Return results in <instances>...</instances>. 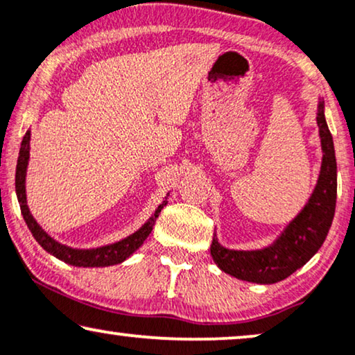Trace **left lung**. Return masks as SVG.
I'll use <instances>...</instances> for the list:
<instances>
[{"instance_id":"8db88e82","label":"left lung","mask_w":355,"mask_h":355,"mask_svg":"<svg viewBox=\"0 0 355 355\" xmlns=\"http://www.w3.org/2000/svg\"><path fill=\"white\" fill-rule=\"evenodd\" d=\"M317 124L322 142V168L312 196L299 215L284 227L273 244L257 250H232L213 237L210 252L215 263L237 279L257 284L283 281L317 254L327 239L336 208V157L333 137L324 119V101L318 100Z\"/></svg>"}]
</instances>
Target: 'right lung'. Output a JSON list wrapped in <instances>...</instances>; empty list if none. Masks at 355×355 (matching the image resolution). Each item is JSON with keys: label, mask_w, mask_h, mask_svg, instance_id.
<instances>
[{"label": "right lung", "mask_w": 355, "mask_h": 355, "mask_svg": "<svg viewBox=\"0 0 355 355\" xmlns=\"http://www.w3.org/2000/svg\"><path fill=\"white\" fill-rule=\"evenodd\" d=\"M28 152H31V130H27L26 135H24L16 166V193L19 205H21L22 216L38 244H40L48 254L55 255L56 259L62 260L64 263H69L72 266H84V268H87V266H89V268H94V266L100 268V266H111L121 263V261L129 259V257L144 244V241L147 239L148 234L153 230L158 213L162 211V208L164 205H166V200H163L162 205H158L153 215L148 218V221L145 223L142 227H139L134 234L124 237V239L114 242V244L96 247V249H72V247H67L64 244H61V242L55 241L45 230H42V226L38 225L35 218L32 216L31 210H28L26 196L27 164L28 158H31V153Z\"/></svg>", "instance_id": "add662e5"}]
</instances>
